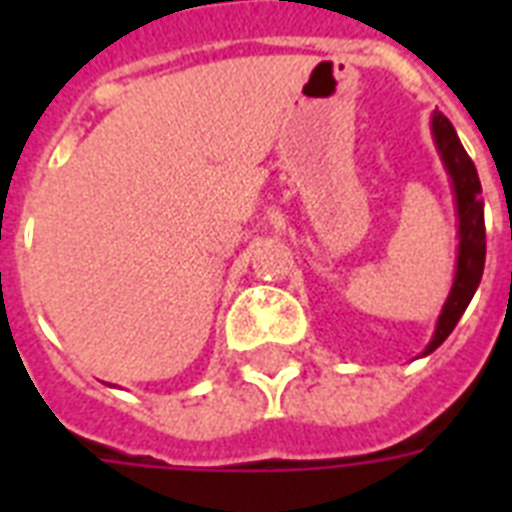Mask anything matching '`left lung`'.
Returning a JSON list of instances; mask_svg holds the SVG:
<instances>
[{
	"instance_id": "1",
	"label": "left lung",
	"mask_w": 512,
	"mask_h": 512,
	"mask_svg": "<svg viewBox=\"0 0 512 512\" xmlns=\"http://www.w3.org/2000/svg\"><path fill=\"white\" fill-rule=\"evenodd\" d=\"M433 140L444 162L446 172L452 177L454 201H457V220H460V247H457V271H454L452 292L446 297L444 311L436 321V335L430 340L422 356L433 350L452 335L457 321L465 313L468 303L476 295L486 260V225H484V199H481V180L476 164L470 162L468 151L462 148L452 122L444 114H433Z\"/></svg>"
}]
</instances>
